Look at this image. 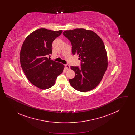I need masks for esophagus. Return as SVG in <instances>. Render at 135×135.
<instances>
[{
    "instance_id": "1",
    "label": "esophagus",
    "mask_w": 135,
    "mask_h": 135,
    "mask_svg": "<svg viewBox=\"0 0 135 135\" xmlns=\"http://www.w3.org/2000/svg\"><path fill=\"white\" fill-rule=\"evenodd\" d=\"M65 68L67 70H69L70 69V67L69 65H65Z\"/></svg>"
}]
</instances>
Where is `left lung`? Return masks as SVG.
I'll return each mask as SVG.
<instances>
[{
	"instance_id": "1",
	"label": "left lung",
	"mask_w": 135,
	"mask_h": 135,
	"mask_svg": "<svg viewBox=\"0 0 135 135\" xmlns=\"http://www.w3.org/2000/svg\"><path fill=\"white\" fill-rule=\"evenodd\" d=\"M63 35L72 44V52L78 55L81 68L71 66L75 76L69 79L74 89L86 92L101 81L108 67L107 54L103 40L96 33L83 28L66 30Z\"/></svg>"
}]
</instances>
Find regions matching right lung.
<instances>
[{
    "label": "right lung",
    "instance_id": "right-lung-1",
    "mask_svg": "<svg viewBox=\"0 0 135 135\" xmlns=\"http://www.w3.org/2000/svg\"><path fill=\"white\" fill-rule=\"evenodd\" d=\"M62 32L38 29L26 37L22 46L20 56L22 68L29 81L40 89L52 87L64 70V65L47 58L52 54V41Z\"/></svg>",
    "mask_w": 135,
    "mask_h": 135
}]
</instances>
